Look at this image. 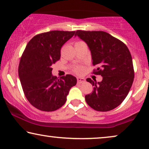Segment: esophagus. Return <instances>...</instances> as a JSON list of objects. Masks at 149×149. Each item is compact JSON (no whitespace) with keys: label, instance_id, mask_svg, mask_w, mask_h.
Masks as SVG:
<instances>
[{"label":"esophagus","instance_id":"esophagus-1","mask_svg":"<svg viewBox=\"0 0 149 149\" xmlns=\"http://www.w3.org/2000/svg\"><path fill=\"white\" fill-rule=\"evenodd\" d=\"M85 81V79L81 78V77H77V83H83Z\"/></svg>","mask_w":149,"mask_h":149}]
</instances>
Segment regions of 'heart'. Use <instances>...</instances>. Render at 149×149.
Wrapping results in <instances>:
<instances>
[{"instance_id":"1","label":"heart","mask_w":149,"mask_h":149,"mask_svg":"<svg viewBox=\"0 0 149 149\" xmlns=\"http://www.w3.org/2000/svg\"><path fill=\"white\" fill-rule=\"evenodd\" d=\"M83 70H84V68H83V67L82 66H77L73 68V71H74L75 73H77V74H81V73L83 72Z\"/></svg>"}]
</instances>
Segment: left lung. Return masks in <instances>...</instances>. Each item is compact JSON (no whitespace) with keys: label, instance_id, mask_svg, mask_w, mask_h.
<instances>
[{"label":"left lung","instance_id":"8db88e82","mask_svg":"<svg viewBox=\"0 0 149 149\" xmlns=\"http://www.w3.org/2000/svg\"><path fill=\"white\" fill-rule=\"evenodd\" d=\"M75 35L84 40L91 51L93 73L102 77L101 82L86 79L93 86L85 100L95 111H111L121 104L131 89L134 70L131 54L126 45L103 31L77 30Z\"/></svg>","mask_w":149,"mask_h":149}]
</instances>
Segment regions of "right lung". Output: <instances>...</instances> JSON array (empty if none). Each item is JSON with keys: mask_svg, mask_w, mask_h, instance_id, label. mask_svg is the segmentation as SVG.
<instances>
[{"mask_svg": "<svg viewBox=\"0 0 149 149\" xmlns=\"http://www.w3.org/2000/svg\"><path fill=\"white\" fill-rule=\"evenodd\" d=\"M75 31L53 30L34 36L22 55L18 73L30 104L40 111L52 112L62 107L77 79L66 74L60 79L52 74V65L60 58L63 45Z\"/></svg>", "mask_w": 149, "mask_h": 149, "instance_id": "obj_1", "label": "right lung"}]
</instances>
